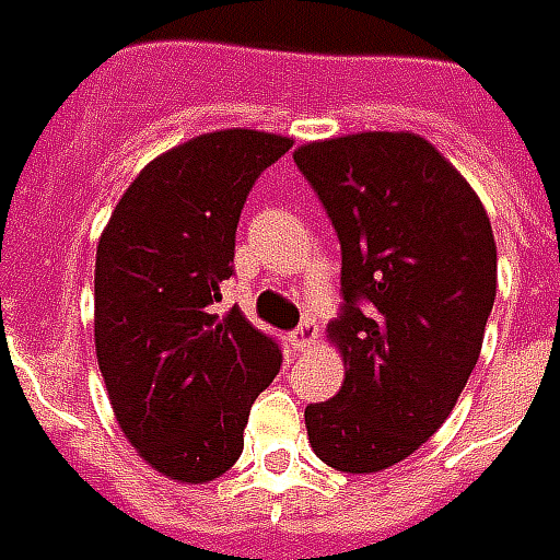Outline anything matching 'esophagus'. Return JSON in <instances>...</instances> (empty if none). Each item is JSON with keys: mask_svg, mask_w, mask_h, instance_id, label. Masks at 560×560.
<instances>
[{"mask_svg": "<svg viewBox=\"0 0 560 560\" xmlns=\"http://www.w3.org/2000/svg\"><path fill=\"white\" fill-rule=\"evenodd\" d=\"M316 337H319V328L313 323H301L292 335H289V343H292V350H311L313 343H316Z\"/></svg>", "mask_w": 560, "mask_h": 560, "instance_id": "obj_1", "label": "esophagus"}]
</instances>
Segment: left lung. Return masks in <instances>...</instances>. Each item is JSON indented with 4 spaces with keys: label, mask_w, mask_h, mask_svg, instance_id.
<instances>
[{
    "label": "left lung",
    "mask_w": 560,
    "mask_h": 560,
    "mask_svg": "<svg viewBox=\"0 0 560 560\" xmlns=\"http://www.w3.org/2000/svg\"><path fill=\"white\" fill-rule=\"evenodd\" d=\"M340 241L347 364L335 398L304 410L313 452L343 474L413 455L467 386L498 292L486 208L413 132H362L295 150Z\"/></svg>",
    "instance_id": "1"
}]
</instances>
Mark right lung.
Listing matches in <instances>:
<instances>
[{"label":"right lung","mask_w":560,"mask_h":560,"mask_svg":"<svg viewBox=\"0 0 560 560\" xmlns=\"http://www.w3.org/2000/svg\"><path fill=\"white\" fill-rule=\"evenodd\" d=\"M289 147L253 129L198 135L135 177L98 237V371L122 434L162 477H223L280 371V343L217 304L249 189Z\"/></svg>","instance_id":"add662e5"}]
</instances>
